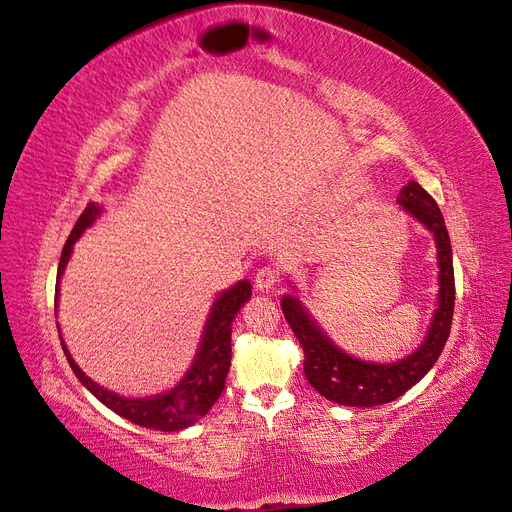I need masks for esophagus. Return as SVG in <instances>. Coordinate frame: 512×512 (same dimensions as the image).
<instances>
[{"label":"esophagus","mask_w":512,"mask_h":512,"mask_svg":"<svg viewBox=\"0 0 512 512\" xmlns=\"http://www.w3.org/2000/svg\"><path fill=\"white\" fill-rule=\"evenodd\" d=\"M277 281H279V272L270 266L261 268L255 277V285L259 287V290H266V292L270 290V287L277 285Z\"/></svg>","instance_id":"34e87169"}]
</instances>
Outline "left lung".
<instances>
[{
    "label": "left lung",
    "mask_w": 512,
    "mask_h": 512,
    "mask_svg": "<svg viewBox=\"0 0 512 512\" xmlns=\"http://www.w3.org/2000/svg\"><path fill=\"white\" fill-rule=\"evenodd\" d=\"M398 203L404 207V212L415 216L432 231L439 257V305L435 316H432L424 344L413 355L387 365L350 357L322 333L296 296L287 294L281 300L283 316L305 352L303 368L309 385L326 400L344 406H378L400 398L406 389L422 381L432 365L437 363L450 335L456 290L452 244L443 214L435 199L417 181L406 183L400 190Z\"/></svg>",
    "instance_id": "1"
}]
</instances>
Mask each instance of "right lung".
<instances>
[{
  "instance_id": "obj_1",
  "label": "right lung",
  "mask_w": 512,
  "mask_h": 512,
  "mask_svg": "<svg viewBox=\"0 0 512 512\" xmlns=\"http://www.w3.org/2000/svg\"><path fill=\"white\" fill-rule=\"evenodd\" d=\"M99 214H101V207L95 203H88L82 216L77 218L69 240L62 248L60 264H58V283L73 253V244L80 240L84 229L93 225ZM251 294H253L251 283L244 279L216 298L212 313H209V318L205 322L199 352H196V359L190 365L188 374L183 376L173 389L162 393V396L123 398L119 393L103 389L95 381H90V378L80 370V365L73 361L71 352L67 350V346H64V339L60 335L62 350L64 355H67L73 374L80 378V383L116 415H121L142 428H153V430H164V432L183 430L192 426L194 422H199V419L212 409L222 389H225V381L231 365V322L235 320V316H238V311L242 309L246 300L251 298ZM56 309H58V290H56Z\"/></svg>"
}]
</instances>
